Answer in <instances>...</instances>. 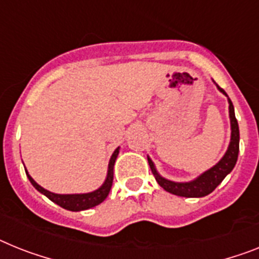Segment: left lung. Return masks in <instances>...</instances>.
<instances>
[{"mask_svg":"<svg viewBox=\"0 0 259 259\" xmlns=\"http://www.w3.org/2000/svg\"><path fill=\"white\" fill-rule=\"evenodd\" d=\"M216 84V82H214ZM217 89L220 91L223 95L228 97L227 92L223 88L217 85ZM228 104H229V118H230V142L228 150L225 151L224 156L219 162L214 164L213 167H210L209 170L204 171L201 175L195 178L190 182H172L166 178H163L155 168V164L151 160L149 155H147V160H149L150 168L151 172L154 174L155 180L158 182L163 190L167 192L177 195V196L183 197H203L209 195L212 191H214L219 184L225 179L228 174L232 172L237 163V158H238V151H240V130H238V122L236 119V114H234V106L228 97Z\"/></svg>","mask_w":259,"mask_h":259,"instance_id":"obj_1","label":"left lung"}]
</instances>
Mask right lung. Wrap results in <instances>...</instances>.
<instances>
[{"mask_svg": "<svg viewBox=\"0 0 259 259\" xmlns=\"http://www.w3.org/2000/svg\"><path fill=\"white\" fill-rule=\"evenodd\" d=\"M119 153V147H117L114 150V153L112 154L109 160V164H108V174H106L105 182L103 183V186L97 188V190L92 191V192L87 193H67V195H62V193H54L50 192V191L45 190L43 187L39 186L35 180L32 179L29 175L27 170H26V175L29 178L30 183L35 187V190H38L39 192L43 193L45 196L49 197L51 201H54L55 204L60 205L62 208L67 210H72V212H79V210H85L89 208H93L101 204L104 200L106 199V196L109 195V191L112 188L113 184V168H114V163H116L117 156Z\"/></svg>", "mask_w": 259, "mask_h": 259, "instance_id": "right-lung-1", "label": "right lung"}]
</instances>
